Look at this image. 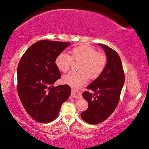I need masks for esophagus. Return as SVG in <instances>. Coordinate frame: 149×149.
<instances>
[{"mask_svg":"<svg viewBox=\"0 0 149 149\" xmlns=\"http://www.w3.org/2000/svg\"><path fill=\"white\" fill-rule=\"evenodd\" d=\"M71 97L74 98V99H81V93L79 91H77L72 90Z\"/></svg>","mask_w":149,"mask_h":149,"instance_id":"esophagus-1","label":"esophagus"}]
</instances>
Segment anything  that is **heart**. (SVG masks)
Returning a JSON list of instances; mask_svg holds the SVG:
<instances>
[{"label": "heart", "mask_w": 149, "mask_h": 149, "mask_svg": "<svg viewBox=\"0 0 149 149\" xmlns=\"http://www.w3.org/2000/svg\"><path fill=\"white\" fill-rule=\"evenodd\" d=\"M72 56L63 52L58 55L55 64L60 71L67 72L72 63V58L76 62H81L79 72H71L63 75L64 84L73 87H79L87 82L88 77L96 79L102 74L107 64L105 55L87 45H81L74 48Z\"/></svg>", "instance_id": "1"}]
</instances>
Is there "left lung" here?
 <instances>
[{"instance_id":"8db88e82","label":"left lung","mask_w":149,"mask_h":149,"mask_svg":"<svg viewBox=\"0 0 149 149\" xmlns=\"http://www.w3.org/2000/svg\"><path fill=\"white\" fill-rule=\"evenodd\" d=\"M107 56V64L100 76L87 88L95 93L85 91L83 97L88 102V108L81 114L85 122L97 124L112 114L119 102L121 91L125 81L122 63L119 55L111 48L99 44Z\"/></svg>"}]
</instances>
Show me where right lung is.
Here are the masks:
<instances>
[{"instance_id": "1", "label": "right lung", "mask_w": 149, "mask_h": 149, "mask_svg": "<svg viewBox=\"0 0 149 149\" xmlns=\"http://www.w3.org/2000/svg\"><path fill=\"white\" fill-rule=\"evenodd\" d=\"M70 44L39 41L29 47L19 62L17 93L25 110L37 122L53 121L71 94L69 85L53 86L61 77L55 60Z\"/></svg>"}]
</instances>
